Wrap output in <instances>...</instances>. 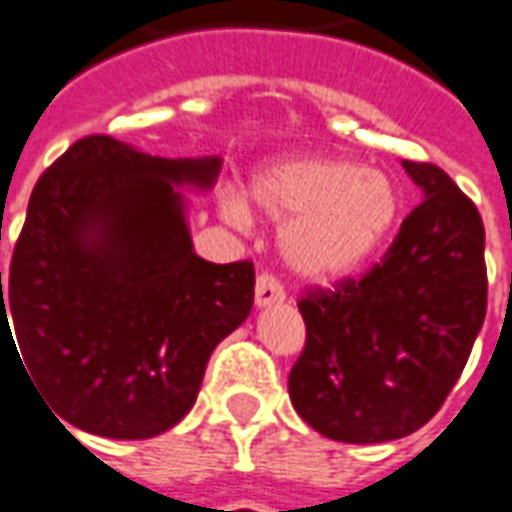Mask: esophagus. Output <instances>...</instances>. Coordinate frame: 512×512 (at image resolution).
<instances>
[{"instance_id": "34e87169", "label": "esophagus", "mask_w": 512, "mask_h": 512, "mask_svg": "<svg viewBox=\"0 0 512 512\" xmlns=\"http://www.w3.org/2000/svg\"><path fill=\"white\" fill-rule=\"evenodd\" d=\"M255 300H257V306H271V303H282V300H284L282 282H279V279H276L273 273L263 271L260 276H257Z\"/></svg>"}]
</instances>
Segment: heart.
I'll return each mask as SVG.
<instances>
[{
  "instance_id": "b5f03b06",
  "label": "heart",
  "mask_w": 512,
  "mask_h": 512,
  "mask_svg": "<svg viewBox=\"0 0 512 512\" xmlns=\"http://www.w3.org/2000/svg\"><path fill=\"white\" fill-rule=\"evenodd\" d=\"M252 195L265 214L284 222V257L308 279H335L360 268L400 217L395 182L341 158L276 163L255 179ZM228 214L241 220L244 209L228 204Z\"/></svg>"
}]
</instances>
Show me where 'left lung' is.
I'll return each mask as SVG.
<instances>
[{"instance_id": "left-lung-1", "label": "left lung", "mask_w": 512, "mask_h": 512, "mask_svg": "<svg viewBox=\"0 0 512 512\" xmlns=\"http://www.w3.org/2000/svg\"><path fill=\"white\" fill-rule=\"evenodd\" d=\"M424 201L360 279L311 284L306 343L287 386L300 419L341 443H386L424 427L462 376L486 317L478 206L435 163L403 161Z\"/></svg>"}]
</instances>
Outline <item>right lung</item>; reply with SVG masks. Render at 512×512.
Returning <instances> with one entry per match:
<instances>
[{
    "label": "right lung",
    "instance_id": "right-lung-1",
    "mask_svg": "<svg viewBox=\"0 0 512 512\" xmlns=\"http://www.w3.org/2000/svg\"><path fill=\"white\" fill-rule=\"evenodd\" d=\"M217 158L169 161L107 134L77 139L31 190L2 292L34 384L72 427L155 438L193 408L214 346L249 317L252 260L193 252L174 185L209 187Z\"/></svg>",
    "mask_w": 512,
    "mask_h": 512
}]
</instances>
